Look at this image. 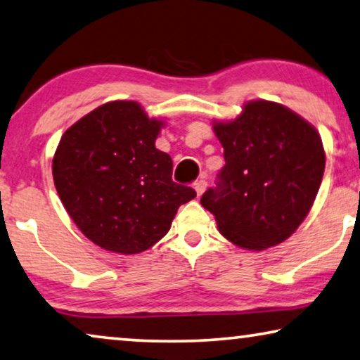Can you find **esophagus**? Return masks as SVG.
Instances as JSON below:
<instances>
[{
	"mask_svg": "<svg viewBox=\"0 0 360 360\" xmlns=\"http://www.w3.org/2000/svg\"><path fill=\"white\" fill-rule=\"evenodd\" d=\"M194 189L197 192V197H200L203 194V191L207 189V181L205 179H198L194 182Z\"/></svg>",
	"mask_w": 360,
	"mask_h": 360,
	"instance_id": "1",
	"label": "esophagus"
}]
</instances>
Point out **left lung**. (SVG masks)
Segmentation results:
<instances>
[{"instance_id": "8db88e82", "label": "left lung", "mask_w": 360, "mask_h": 360, "mask_svg": "<svg viewBox=\"0 0 360 360\" xmlns=\"http://www.w3.org/2000/svg\"><path fill=\"white\" fill-rule=\"evenodd\" d=\"M226 165L202 195L218 231L234 245L265 250L300 226L320 189L325 150L317 129L284 105L244 103L233 121H213Z\"/></svg>"}]
</instances>
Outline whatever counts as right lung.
<instances>
[{
    "instance_id": "obj_1",
    "label": "right lung",
    "mask_w": 360,
    "mask_h": 360,
    "mask_svg": "<svg viewBox=\"0 0 360 360\" xmlns=\"http://www.w3.org/2000/svg\"><path fill=\"white\" fill-rule=\"evenodd\" d=\"M163 126L137 101L116 100L63 134L53 181L69 217L98 248L124 255L150 249L197 195L171 179V157L155 147Z\"/></svg>"
}]
</instances>
